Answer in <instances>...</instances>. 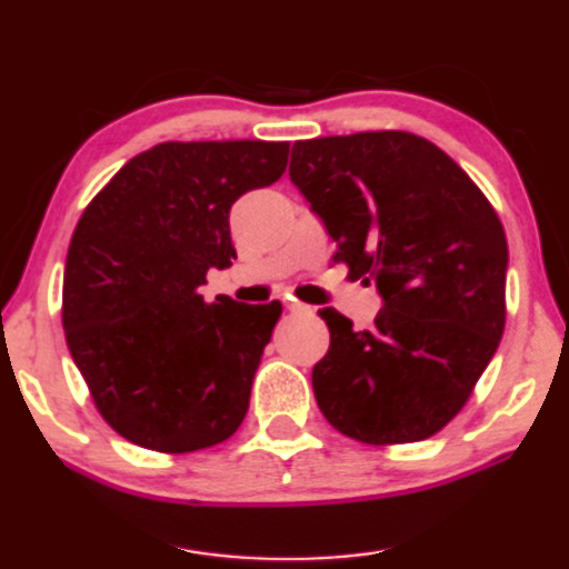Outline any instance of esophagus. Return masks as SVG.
I'll list each match as a JSON object with an SVG mask.
<instances>
[{
  "mask_svg": "<svg viewBox=\"0 0 569 569\" xmlns=\"http://www.w3.org/2000/svg\"><path fill=\"white\" fill-rule=\"evenodd\" d=\"M286 309L291 311V315H307V311H311V307H307V303L293 301V299H288V301H286Z\"/></svg>",
  "mask_w": 569,
  "mask_h": 569,
  "instance_id": "obj_1",
  "label": "esophagus"
}]
</instances>
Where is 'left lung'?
Here are the masks:
<instances>
[{
	"label": "left lung",
	"mask_w": 569,
	"mask_h": 569,
	"mask_svg": "<svg viewBox=\"0 0 569 569\" xmlns=\"http://www.w3.org/2000/svg\"><path fill=\"white\" fill-rule=\"evenodd\" d=\"M291 182L376 283L373 330L319 309L330 350L311 387L332 428L361 443H415L467 402L506 327L508 242L469 174L420 136L366 131L296 141Z\"/></svg>",
	"instance_id": "8db88e82"
}]
</instances>
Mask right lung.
Returning <instances> with one entry per match:
<instances>
[{
  "mask_svg": "<svg viewBox=\"0 0 569 569\" xmlns=\"http://www.w3.org/2000/svg\"><path fill=\"white\" fill-rule=\"evenodd\" d=\"M288 141H167L92 198L63 268L69 353L126 441L188 453L234 436L281 303L198 288L237 250L229 211L286 172Z\"/></svg>",
  "mask_w": 569,
  "mask_h": 569,
  "instance_id": "1",
  "label": "right lung"
}]
</instances>
